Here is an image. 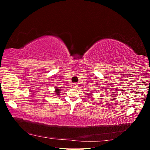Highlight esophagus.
I'll return each instance as SVG.
<instances>
[{
    "instance_id": "obj_1",
    "label": "esophagus",
    "mask_w": 150,
    "mask_h": 150,
    "mask_svg": "<svg viewBox=\"0 0 150 150\" xmlns=\"http://www.w3.org/2000/svg\"><path fill=\"white\" fill-rule=\"evenodd\" d=\"M74 88H76V85L74 86Z\"/></svg>"
}]
</instances>
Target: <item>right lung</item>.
<instances>
[{"label": "right lung", "instance_id": "obj_1", "mask_svg": "<svg viewBox=\"0 0 150 150\" xmlns=\"http://www.w3.org/2000/svg\"><path fill=\"white\" fill-rule=\"evenodd\" d=\"M59 91H60V89H57V88L56 89V94L59 95Z\"/></svg>", "mask_w": 150, "mask_h": 150}]
</instances>
